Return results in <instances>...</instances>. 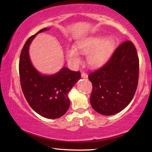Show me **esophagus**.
Instances as JSON below:
<instances>
[{"mask_svg": "<svg viewBox=\"0 0 152 152\" xmlns=\"http://www.w3.org/2000/svg\"><path fill=\"white\" fill-rule=\"evenodd\" d=\"M82 78H88V75L86 72H82Z\"/></svg>", "mask_w": 152, "mask_h": 152, "instance_id": "1", "label": "esophagus"}]
</instances>
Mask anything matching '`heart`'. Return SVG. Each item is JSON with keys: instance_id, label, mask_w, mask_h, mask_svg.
Listing matches in <instances>:
<instances>
[{"instance_id": "b5f03b06", "label": "heart", "mask_w": 152, "mask_h": 152, "mask_svg": "<svg viewBox=\"0 0 152 152\" xmlns=\"http://www.w3.org/2000/svg\"><path fill=\"white\" fill-rule=\"evenodd\" d=\"M115 46L113 38L107 39L104 37H93L77 43V49L83 55H88L87 61L93 68L101 67L111 58ZM66 57L68 61L74 64L80 62L79 53L74 48L66 50Z\"/></svg>"}]
</instances>
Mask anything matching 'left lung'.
<instances>
[{
    "label": "left lung",
    "mask_w": 152,
    "mask_h": 152,
    "mask_svg": "<svg viewBox=\"0 0 152 152\" xmlns=\"http://www.w3.org/2000/svg\"><path fill=\"white\" fill-rule=\"evenodd\" d=\"M138 77L136 48L132 41H126L102 67L88 75L93 84L90 97L93 109L104 115L119 113L132 100Z\"/></svg>",
    "instance_id": "8db88e82"
}]
</instances>
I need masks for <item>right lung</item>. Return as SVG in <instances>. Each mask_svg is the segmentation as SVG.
<instances>
[{"label":"right lung","instance_id":"obj_1","mask_svg":"<svg viewBox=\"0 0 152 152\" xmlns=\"http://www.w3.org/2000/svg\"><path fill=\"white\" fill-rule=\"evenodd\" d=\"M48 29L39 30L27 40L20 53L18 67L23 93L32 109L43 117L56 119L69 109L68 94L81 78V73L64 67L57 73L43 75L35 69L29 57V47L37 34Z\"/></svg>","mask_w":152,"mask_h":152}]
</instances>
